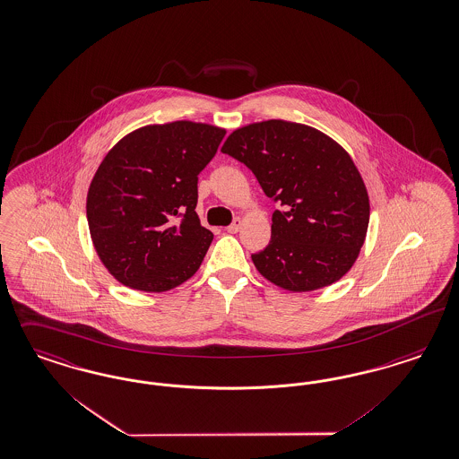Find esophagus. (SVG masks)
I'll return each mask as SVG.
<instances>
[{
  "label": "esophagus",
  "instance_id": "1",
  "mask_svg": "<svg viewBox=\"0 0 459 459\" xmlns=\"http://www.w3.org/2000/svg\"><path fill=\"white\" fill-rule=\"evenodd\" d=\"M241 224H243V221H241V218H237L235 221L231 222V224H230V226L226 228V231H228V233H231V235H235V233H238V231H239Z\"/></svg>",
  "mask_w": 459,
  "mask_h": 459
}]
</instances>
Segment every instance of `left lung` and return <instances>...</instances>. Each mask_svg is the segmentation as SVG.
I'll use <instances>...</instances> for the list:
<instances>
[{
    "instance_id": "1",
    "label": "left lung",
    "mask_w": 459,
    "mask_h": 459,
    "mask_svg": "<svg viewBox=\"0 0 459 459\" xmlns=\"http://www.w3.org/2000/svg\"><path fill=\"white\" fill-rule=\"evenodd\" d=\"M222 153L254 171L272 214L267 248L252 255L267 281L290 292L326 288L359 256L369 224V195L354 160L322 131L289 120L233 131Z\"/></svg>"
}]
</instances>
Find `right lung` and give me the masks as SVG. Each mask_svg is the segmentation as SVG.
Instances as JSON below:
<instances>
[{"instance_id":"1","label":"right lung","mask_w":459,"mask_h":459,"mask_svg":"<svg viewBox=\"0 0 459 459\" xmlns=\"http://www.w3.org/2000/svg\"><path fill=\"white\" fill-rule=\"evenodd\" d=\"M226 129L175 120L122 137L86 195V220L105 269L127 288L165 292L199 271L212 233L195 212L197 175Z\"/></svg>"}]
</instances>
